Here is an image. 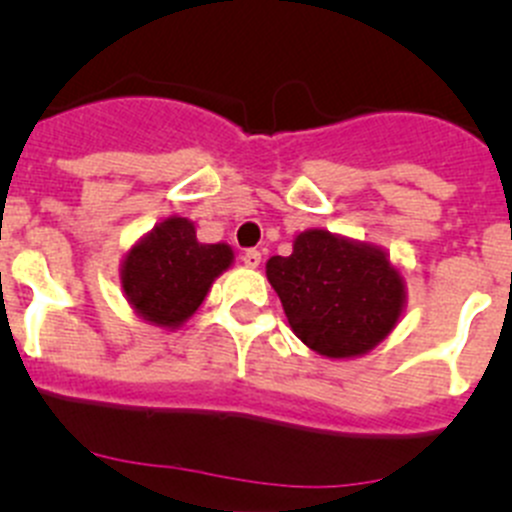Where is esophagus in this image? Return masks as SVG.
<instances>
[{"label":"esophagus","instance_id":"obj_1","mask_svg":"<svg viewBox=\"0 0 512 512\" xmlns=\"http://www.w3.org/2000/svg\"><path fill=\"white\" fill-rule=\"evenodd\" d=\"M242 262H245L247 267H260V262H262L260 250H245V255H242Z\"/></svg>","mask_w":512,"mask_h":512}]
</instances>
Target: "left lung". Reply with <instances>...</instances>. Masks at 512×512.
<instances>
[{"instance_id": "1", "label": "left lung", "mask_w": 512, "mask_h": 512, "mask_svg": "<svg viewBox=\"0 0 512 512\" xmlns=\"http://www.w3.org/2000/svg\"><path fill=\"white\" fill-rule=\"evenodd\" d=\"M295 335L327 357L372 350L403 312L405 282L385 252L327 230L297 235L290 257L267 260Z\"/></svg>"}]
</instances>
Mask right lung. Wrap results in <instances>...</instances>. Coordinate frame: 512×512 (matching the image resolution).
Masks as SVG:
<instances>
[{"label":"right lung","instance_id":"right-lung-1","mask_svg":"<svg viewBox=\"0 0 512 512\" xmlns=\"http://www.w3.org/2000/svg\"><path fill=\"white\" fill-rule=\"evenodd\" d=\"M230 262V247L202 245L190 220L170 217L124 257V295L145 320L177 327L195 315L212 280Z\"/></svg>","mask_w":512,"mask_h":512}]
</instances>
